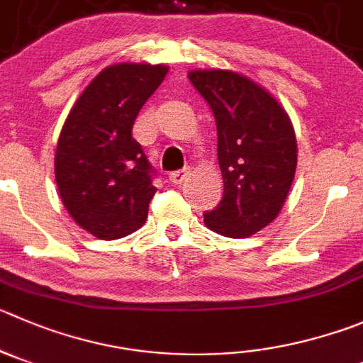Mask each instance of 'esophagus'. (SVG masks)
<instances>
[{"label": "esophagus", "instance_id": "1", "mask_svg": "<svg viewBox=\"0 0 363 363\" xmlns=\"http://www.w3.org/2000/svg\"><path fill=\"white\" fill-rule=\"evenodd\" d=\"M188 175H189L188 168H184V170L172 172V174L168 175V181H170L172 184H181V182L186 181V177H188Z\"/></svg>", "mask_w": 363, "mask_h": 363}]
</instances>
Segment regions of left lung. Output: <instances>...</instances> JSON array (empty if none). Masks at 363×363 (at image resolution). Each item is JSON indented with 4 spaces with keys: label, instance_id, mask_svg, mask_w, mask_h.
<instances>
[{
    "label": "left lung",
    "instance_id": "1",
    "mask_svg": "<svg viewBox=\"0 0 363 363\" xmlns=\"http://www.w3.org/2000/svg\"><path fill=\"white\" fill-rule=\"evenodd\" d=\"M188 79L211 107L218 132L223 197L204 213V223L228 238H247L286 201L297 166L292 121L269 91L235 71H189Z\"/></svg>",
    "mask_w": 363,
    "mask_h": 363
}]
</instances>
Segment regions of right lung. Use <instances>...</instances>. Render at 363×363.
Segmentation results:
<instances>
[{
    "instance_id": "obj_1",
    "label": "right lung",
    "mask_w": 363,
    "mask_h": 363,
    "mask_svg": "<svg viewBox=\"0 0 363 363\" xmlns=\"http://www.w3.org/2000/svg\"><path fill=\"white\" fill-rule=\"evenodd\" d=\"M166 73L161 64L105 67L67 114L55 152L57 186L71 218L96 238H123L147 220L155 172L132 125Z\"/></svg>"
}]
</instances>
